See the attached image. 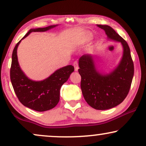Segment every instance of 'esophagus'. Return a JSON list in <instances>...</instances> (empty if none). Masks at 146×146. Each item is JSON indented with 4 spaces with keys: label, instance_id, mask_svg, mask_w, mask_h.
I'll list each match as a JSON object with an SVG mask.
<instances>
[{
    "label": "esophagus",
    "instance_id": "esophagus-1",
    "mask_svg": "<svg viewBox=\"0 0 146 146\" xmlns=\"http://www.w3.org/2000/svg\"><path fill=\"white\" fill-rule=\"evenodd\" d=\"M74 70L75 71H78V62L76 61H75L74 62Z\"/></svg>",
    "mask_w": 146,
    "mask_h": 146
}]
</instances>
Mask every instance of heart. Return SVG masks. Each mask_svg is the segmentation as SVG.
Here are the masks:
<instances>
[{"label":"heart","mask_w":146,"mask_h":146,"mask_svg":"<svg viewBox=\"0 0 146 146\" xmlns=\"http://www.w3.org/2000/svg\"><path fill=\"white\" fill-rule=\"evenodd\" d=\"M91 37V35H88L87 36V38H90Z\"/></svg>","instance_id":"b5f03b06"}]
</instances>
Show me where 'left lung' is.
Returning <instances> with one entry per match:
<instances>
[{
  "instance_id": "1",
  "label": "left lung",
  "mask_w": 146,
  "mask_h": 146,
  "mask_svg": "<svg viewBox=\"0 0 146 146\" xmlns=\"http://www.w3.org/2000/svg\"><path fill=\"white\" fill-rule=\"evenodd\" d=\"M97 26L105 31L108 40L120 42L123 47L121 60L109 73L101 72L96 68V55L84 54L79 59L78 72L81 76L84 98L92 108L104 110L117 106L126 98L132 82L134 67L126 41L110 26Z\"/></svg>"
}]
</instances>
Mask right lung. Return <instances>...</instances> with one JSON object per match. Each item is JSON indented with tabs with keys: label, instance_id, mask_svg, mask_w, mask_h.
<instances>
[{
	"label": "right lung",
	"instance_id": "right-lung-1",
	"mask_svg": "<svg viewBox=\"0 0 146 146\" xmlns=\"http://www.w3.org/2000/svg\"><path fill=\"white\" fill-rule=\"evenodd\" d=\"M58 25L31 29L15 46L12 55L11 80L19 101L25 106L37 111L51 110L60 100V91L63 84L68 80L74 71L72 65L62 67L43 80L35 81L28 78L20 67L17 57V48L21 40L33 32H45Z\"/></svg>",
	"mask_w": 146,
	"mask_h": 146
}]
</instances>
